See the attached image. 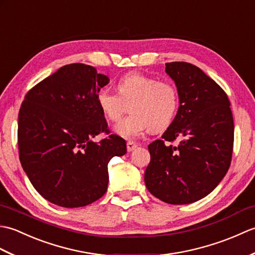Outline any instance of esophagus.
I'll list each match as a JSON object with an SVG mask.
<instances>
[{
    "instance_id": "34e87169",
    "label": "esophagus",
    "mask_w": 255,
    "mask_h": 255,
    "mask_svg": "<svg viewBox=\"0 0 255 255\" xmlns=\"http://www.w3.org/2000/svg\"><path fill=\"white\" fill-rule=\"evenodd\" d=\"M137 147H138V144L136 142H133V141H128L127 142V150L129 151V152L136 149Z\"/></svg>"
}]
</instances>
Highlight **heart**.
Here are the masks:
<instances>
[{
    "label": "heart",
    "mask_w": 255,
    "mask_h": 255,
    "mask_svg": "<svg viewBox=\"0 0 255 255\" xmlns=\"http://www.w3.org/2000/svg\"><path fill=\"white\" fill-rule=\"evenodd\" d=\"M117 93L107 89L96 96L97 105L111 122H117L127 111L131 114L119 122L115 131L126 139L139 137L145 130L163 131L174 121L180 106L177 89L167 81H156L140 72H129L117 82Z\"/></svg>",
    "instance_id": "1"
}]
</instances>
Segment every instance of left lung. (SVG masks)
<instances>
[{
  "instance_id": "obj_1",
  "label": "left lung",
  "mask_w": 255,
  "mask_h": 255,
  "mask_svg": "<svg viewBox=\"0 0 255 255\" xmlns=\"http://www.w3.org/2000/svg\"><path fill=\"white\" fill-rule=\"evenodd\" d=\"M165 66L176 84L180 107L162 139L148 145L144 183L162 202L191 204L213 192L229 170L234 117L228 95L198 67L183 61ZM176 138L181 141L173 146Z\"/></svg>"
}]
</instances>
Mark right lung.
<instances>
[{
  "mask_svg": "<svg viewBox=\"0 0 255 255\" xmlns=\"http://www.w3.org/2000/svg\"><path fill=\"white\" fill-rule=\"evenodd\" d=\"M110 82L84 63L63 66L31 88L18 113L19 161L32 186L61 207L92 204L107 191V166L127 152L111 133L96 96ZM105 132L100 143L91 138Z\"/></svg>",
  "mask_w": 255,
  "mask_h": 255,
  "instance_id": "add662e5",
  "label": "right lung"
}]
</instances>
